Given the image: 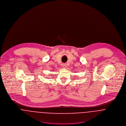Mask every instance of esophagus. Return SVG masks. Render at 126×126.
Segmentation results:
<instances>
[{"label":"esophagus","instance_id":"esophagus-1","mask_svg":"<svg viewBox=\"0 0 126 126\" xmlns=\"http://www.w3.org/2000/svg\"><path fill=\"white\" fill-rule=\"evenodd\" d=\"M62 66L63 68H65L66 67V63H63L62 64Z\"/></svg>","mask_w":126,"mask_h":126}]
</instances>
